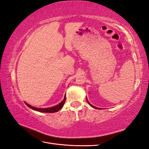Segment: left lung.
I'll return each instance as SVG.
<instances>
[{"instance_id":"left-lung-1","label":"left lung","mask_w":149,"mask_h":149,"mask_svg":"<svg viewBox=\"0 0 149 149\" xmlns=\"http://www.w3.org/2000/svg\"><path fill=\"white\" fill-rule=\"evenodd\" d=\"M86 100H87V102H88V103H89V105H90V106H91V107H93V108H94V109H100V108H97V107H95V106H93V105H91V103L89 102V101H88V100L87 98H86Z\"/></svg>"}]
</instances>
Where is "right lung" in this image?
Listing matches in <instances>:
<instances>
[{
    "label": "right lung",
    "mask_w": 149,
    "mask_h": 149,
    "mask_svg": "<svg viewBox=\"0 0 149 149\" xmlns=\"http://www.w3.org/2000/svg\"><path fill=\"white\" fill-rule=\"evenodd\" d=\"M65 100H66V95H65V97L63 100H62V102H61L59 104L55 105L54 107H49V108H37V107H34L33 106H31L30 105L28 104L27 103L25 102V104L30 107V109H32V110H36V111L40 112H45V113H54V112H56L58 110H60L61 109H62V107H63V105L65 103Z\"/></svg>",
    "instance_id": "obj_1"
}]
</instances>
